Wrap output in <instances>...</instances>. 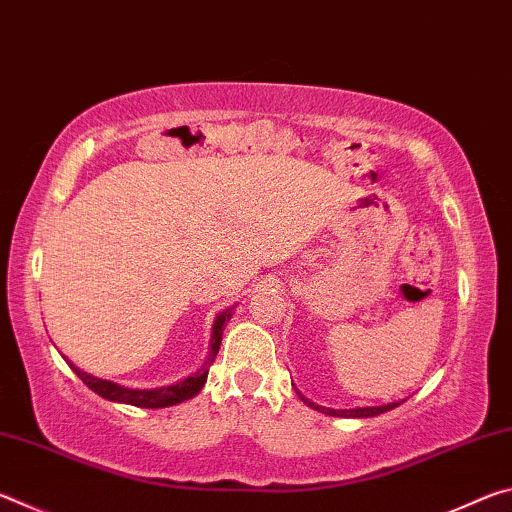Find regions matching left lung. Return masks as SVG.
I'll use <instances>...</instances> for the list:
<instances>
[{"instance_id": "8db88e82", "label": "left lung", "mask_w": 512, "mask_h": 512, "mask_svg": "<svg viewBox=\"0 0 512 512\" xmlns=\"http://www.w3.org/2000/svg\"><path fill=\"white\" fill-rule=\"evenodd\" d=\"M300 400L305 402L307 406H311V409L323 411L327 415H334V418H375V415L391 411V409H395V406H400L404 402L402 400V402H391V404H384V406H363V409H325V406H318L314 402H309L305 395H300Z\"/></svg>"}]
</instances>
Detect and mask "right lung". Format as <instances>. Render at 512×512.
Masks as SVG:
<instances>
[{"instance_id": "add662e5", "label": "right lung", "mask_w": 512, "mask_h": 512, "mask_svg": "<svg viewBox=\"0 0 512 512\" xmlns=\"http://www.w3.org/2000/svg\"><path fill=\"white\" fill-rule=\"evenodd\" d=\"M232 316V307L221 311L219 316H216L214 325H212V341H210V354H207L205 363L201 366V370H196L194 375H189L185 379L176 381V384L171 386H160V388H144V391H137V388H126V386H119L115 381H108V379H99V377H92L88 372H83L74 366V363H69V368H72L79 379L83 381L85 386L90 388L101 397H106L110 402H121V404H133V406H140V409H164V406H173V404H180L185 400H192L194 395H198V391L205 386V379H207V372H210L212 361L216 359V352H219V345H221V336H223V325L228 323Z\"/></svg>"}]
</instances>
